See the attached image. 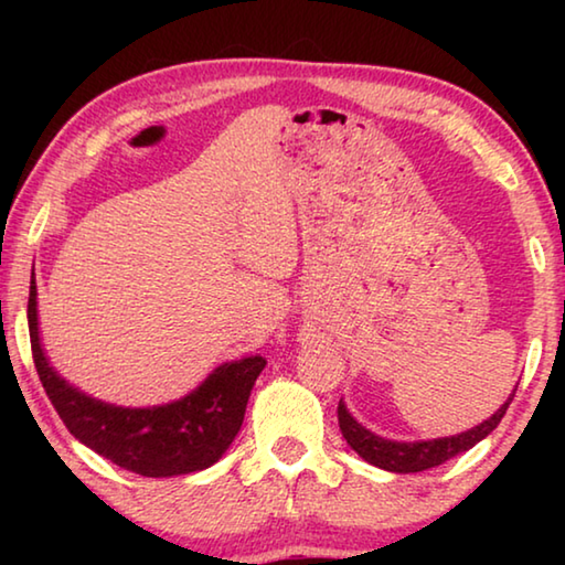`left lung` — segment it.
<instances>
[{
    "instance_id": "8db88e82",
    "label": "left lung",
    "mask_w": 565,
    "mask_h": 565,
    "mask_svg": "<svg viewBox=\"0 0 565 565\" xmlns=\"http://www.w3.org/2000/svg\"><path fill=\"white\" fill-rule=\"evenodd\" d=\"M513 394L493 416L481 420L478 426L456 436L428 438V441H394V438H384L374 431H369L366 426H361L359 420L349 414L343 398L339 401V426H341L343 438H347V444L366 463L384 468V471H391V473H418V471H426V468L441 466L448 461V458L463 454L468 448H473L478 441H483V438L501 424L505 408H509V404L513 401Z\"/></svg>"
}]
</instances>
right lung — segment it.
Returning a JSON list of instances; mask_svg holds the SVG:
<instances>
[{"mask_svg": "<svg viewBox=\"0 0 565 565\" xmlns=\"http://www.w3.org/2000/svg\"><path fill=\"white\" fill-rule=\"evenodd\" d=\"M26 321L36 374L70 434L111 463L147 478L184 476L214 466L242 428L248 396L266 366L262 356L226 361L194 391L169 404L117 406L84 394L46 359L34 274Z\"/></svg>", "mask_w": 565, "mask_h": 565, "instance_id": "add662e5", "label": "right lung"}]
</instances>
